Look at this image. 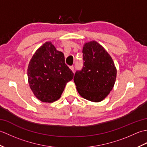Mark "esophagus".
Listing matches in <instances>:
<instances>
[{
	"mask_svg": "<svg viewBox=\"0 0 147 147\" xmlns=\"http://www.w3.org/2000/svg\"><path fill=\"white\" fill-rule=\"evenodd\" d=\"M69 68H70V69L74 73V69L73 65H71V66H69Z\"/></svg>",
	"mask_w": 147,
	"mask_h": 147,
	"instance_id": "34e87169",
	"label": "esophagus"
}]
</instances>
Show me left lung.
<instances>
[{
  "instance_id": "left-lung-1",
  "label": "left lung",
  "mask_w": 147,
  "mask_h": 147,
  "mask_svg": "<svg viewBox=\"0 0 147 147\" xmlns=\"http://www.w3.org/2000/svg\"><path fill=\"white\" fill-rule=\"evenodd\" d=\"M83 64L77 70L74 82L80 95L92 102H100L113 88L117 71L111 57L95 41L85 43Z\"/></svg>"
}]
</instances>
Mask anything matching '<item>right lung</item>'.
<instances>
[{
  "mask_svg": "<svg viewBox=\"0 0 147 147\" xmlns=\"http://www.w3.org/2000/svg\"><path fill=\"white\" fill-rule=\"evenodd\" d=\"M73 76L65 63L63 53L49 42L37 50L28 67L30 88L43 102H53L60 98L66 83Z\"/></svg>",
  "mask_w": 147,
  "mask_h": 147,
  "instance_id": "right-lung-1",
  "label": "right lung"
}]
</instances>
